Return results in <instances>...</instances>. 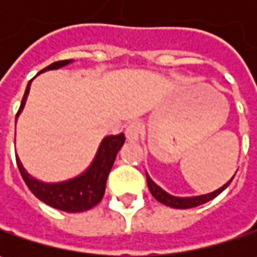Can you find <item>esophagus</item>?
<instances>
[{
    "mask_svg": "<svg viewBox=\"0 0 257 257\" xmlns=\"http://www.w3.org/2000/svg\"><path fill=\"white\" fill-rule=\"evenodd\" d=\"M143 133V124L140 121H133L127 125L125 128V137L128 142H137L140 139V136Z\"/></svg>",
    "mask_w": 257,
    "mask_h": 257,
    "instance_id": "esophagus-1",
    "label": "esophagus"
}]
</instances>
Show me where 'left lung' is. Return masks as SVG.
<instances>
[{"mask_svg": "<svg viewBox=\"0 0 257 257\" xmlns=\"http://www.w3.org/2000/svg\"><path fill=\"white\" fill-rule=\"evenodd\" d=\"M146 177H147L149 190L153 194V197L157 202L163 203V204L169 206V207H174V209H192V207L200 206L203 203L209 202V200L214 199L216 196H219V194L230 184V182H232L234 176H233L232 179L226 183V184H223L220 189H217V190H214V192L212 193H207V194H202V196H193V197H176V196H172V194H169L167 192H164L160 186H157V184L150 179V176H149L147 173H146Z\"/></svg>", "mask_w": 257, "mask_h": 257, "instance_id": "1", "label": "left lung"}]
</instances>
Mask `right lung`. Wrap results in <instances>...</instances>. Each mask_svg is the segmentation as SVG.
Returning <instances> with one entry per match:
<instances>
[{"label": "right lung", "instance_id": "add662e5", "mask_svg": "<svg viewBox=\"0 0 257 257\" xmlns=\"http://www.w3.org/2000/svg\"><path fill=\"white\" fill-rule=\"evenodd\" d=\"M71 61L73 60L57 61V63H53L48 67H45L44 70H41L40 73H44L48 70H58L64 65L70 64ZM31 81L28 83L27 88H25L24 97H23V101H21L20 110L17 113V117L20 115V113L24 108L27 97L30 93ZM124 142H125V137H124L123 133L104 137L103 142L98 146V150H97V154L94 157L93 163L88 166V169L81 173L80 176H77L74 179H70V180H65V182L45 183L41 182V180H37L31 174H28L23 163L20 162L18 156H15L17 157V166H18V170L24 179L25 184L28 186V189L33 192L37 199H40L45 204H48L54 209H58V210H63V212H84V210L94 207L103 199L108 173L111 170L115 156L120 152V149L123 147Z\"/></svg>", "mask_w": 257, "mask_h": 257}]
</instances>
